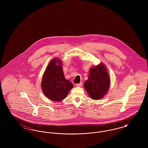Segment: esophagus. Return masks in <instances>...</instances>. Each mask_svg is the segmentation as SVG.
Masks as SVG:
<instances>
[{
	"mask_svg": "<svg viewBox=\"0 0 148 148\" xmlns=\"http://www.w3.org/2000/svg\"><path fill=\"white\" fill-rule=\"evenodd\" d=\"M82 84H83V83H82V82H80V83L77 84H76V86H79V87H80V86H81L82 85Z\"/></svg>",
	"mask_w": 148,
	"mask_h": 148,
	"instance_id": "34e87169",
	"label": "esophagus"
}]
</instances>
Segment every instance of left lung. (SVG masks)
Returning <instances> with one entry per match:
<instances>
[{
  "instance_id": "1",
  "label": "left lung",
  "mask_w": 148,
  "mask_h": 148,
  "mask_svg": "<svg viewBox=\"0 0 148 148\" xmlns=\"http://www.w3.org/2000/svg\"><path fill=\"white\" fill-rule=\"evenodd\" d=\"M84 88L89 96L94 100L102 98L108 91L110 85L109 76L104 64L91 68Z\"/></svg>"
}]
</instances>
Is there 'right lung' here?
<instances>
[{"mask_svg": "<svg viewBox=\"0 0 148 148\" xmlns=\"http://www.w3.org/2000/svg\"><path fill=\"white\" fill-rule=\"evenodd\" d=\"M57 62L59 65H56ZM73 87V84L64 76L60 60L53 59L42 77V88L44 94L50 100L59 101L66 97Z\"/></svg>", "mask_w": 148, "mask_h": 148, "instance_id": "obj_1", "label": "right lung"}]
</instances>
